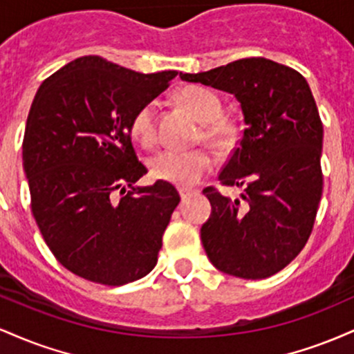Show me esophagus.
Returning a JSON list of instances; mask_svg holds the SVG:
<instances>
[{
  "label": "esophagus",
  "instance_id": "obj_1",
  "mask_svg": "<svg viewBox=\"0 0 354 354\" xmlns=\"http://www.w3.org/2000/svg\"><path fill=\"white\" fill-rule=\"evenodd\" d=\"M194 193V189H189V188H180V196H181V200L183 201H186L188 200V198L191 196V194Z\"/></svg>",
  "mask_w": 354,
  "mask_h": 354
}]
</instances>
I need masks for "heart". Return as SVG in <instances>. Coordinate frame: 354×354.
<instances>
[{
  "instance_id": "b5f03b06",
  "label": "heart",
  "mask_w": 354,
  "mask_h": 354,
  "mask_svg": "<svg viewBox=\"0 0 354 354\" xmlns=\"http://www.w3.org/2000/svg\"><path fill=\"white\" fill-rule=\"evenodd\" d=\"M178 100L188 111L205 123V138L213 145H225L233 136V123L221 113V100L216 93L205 86L191 84L185 86L178 95ZM131 135L145 148H151L158 141L156 106L153 101L141 104L131 118ZM214 160L205 148L196 149H163L149 160V171L156 180L171 183V185L189 188L211 171Z\"/></svg>"
}]
</instances>
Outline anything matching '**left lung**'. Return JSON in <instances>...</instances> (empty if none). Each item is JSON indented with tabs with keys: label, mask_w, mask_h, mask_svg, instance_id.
Masks as SVG:
<instances>
[{
	"label": "left lung",
	"mask_w": 354,
	"mask_h": 354,
	"mask_svg": "<svg viewBox=\"0 0 354 354\" xmlns=\"http://www.w3.org/2000/svg\"><path fill=\"white\" fill-rule=\"evenodd\" d=\"M189 83L233 93L246 128L223 166L239 200L203 189L211 216L201 226L209 261L223 273L263 279L281 271L310 238L323 193V123L303 75L266 58H245L189 75Z\"/></svg>",
	"instance_id": "obj_1"
}]
</instances>
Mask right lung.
Masks as SVG:
<instances>
[{
	"instance_id": "obj_1",
	"label": "right lung",
	"mask_w": 354,
	"mask_h": 354,
	"mask_svg": "<svg viewBox=\"0 0 354 354\" xmlns=\"http://www.w3.org/2000/svg\"><path fill=\"white\" fill-rule=\"evenodd\" d=\"M176 75L83 56L36 93L23 138L31 211L55 258L88 281L121 286L156 266L181 198L161 180L135 186L148 169L129 124Z\"/></svg>"
}]
</instances>
